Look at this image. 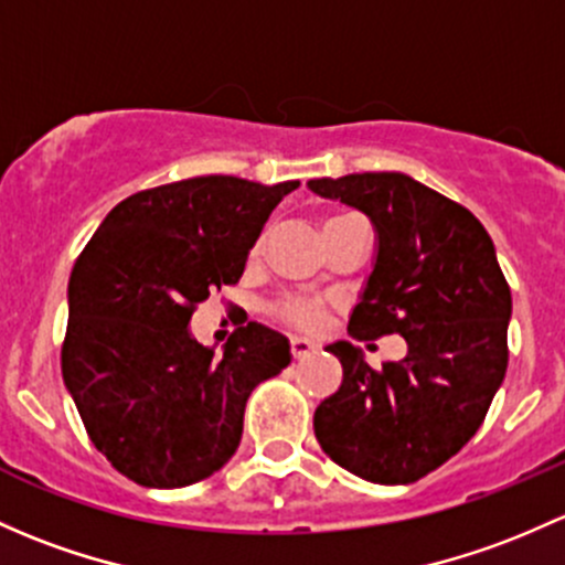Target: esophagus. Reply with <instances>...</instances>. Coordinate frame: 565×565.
I'll list each match as a JSON object with an SVG mask.
<instances>
[{"mask_svg":"<svg viewBox=\"0 0 565 565\" xmlns=\"http://www.w3.org/2000/svg\"><path fill=\"white\" fill-rule=\"evenodd\" d=\"M289 349H292L295 360H302V358H308V354L317 352V343L308 341V338H302V335H292V341H289Z\"/></svg>","mask_w":565,"mask_h":565,"instance_id":"obj_1","label":"esophagus"}]
</instances>
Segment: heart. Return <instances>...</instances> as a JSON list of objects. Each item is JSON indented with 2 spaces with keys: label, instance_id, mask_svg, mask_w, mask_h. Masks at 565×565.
<instances>
[{
  "label": "heart",
  "instance_id": "1",
  "mask_svg": "<svg viewBox=\"0 0 565 565\" xmlns=\"http://www.w3.org/2000/svg\"><path fill=\"white\" fill-rule=\"evenodd\" d=\"M278 313H281L289 324H298V328L311 330L322 324V306H319L317 300L287 298L278 302Z\"/></svg>",
  "mask_w": 565,
  "mask_h": 565
}]
</instances>
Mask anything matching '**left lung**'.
Masks as SVG:
<instances>
[{
  "label": "left lung",
  "instance_id": "left-lung-1",
  "mask_svg": "<svg viewBox=\"0 0 565 565\" xmlns=\"http://www.w3.org/2000/svg\"><path fill=\"white\" fill-rule=\"evenodd\" d=\"M319 198L358 207L376 230V263L352 317L358 341L390 332L408 354L367 365L349 341L328 352L341 387L313 412L324 452L354 477L412 484L460 452L507 376L512 292L477 216L403 173L317 178Z\"/></svg>",
  "mask_w": 565,
  "mask_h": 565
}]
</instances>
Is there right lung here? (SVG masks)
Listing matches in <instances>:
<instances>
[{
	"label": "right lung",
	"instance_id": "add662e5",
	"mask_svg": "<svg viewBox=\"0 0 565 565\" xmlns=\"http://www.w3.org/2000/svg\"><path fill=\"white\" fill-rule=\"evenodd\" d=\"M276 186L200 175L121 200L75 259L62 376L88 438L142 487H186L235 455L252 390L292 362L265 324L216 354L189 332L198 302L237 284Z\"/></svg>",
	"mask_w": 565,
	"mask_h": 565
}]
</instances>
